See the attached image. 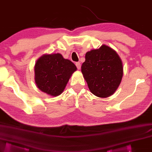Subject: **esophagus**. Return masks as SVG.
<instances>
[{"label": "esophagus", "instance_id": "34e87169", "mask_svg": "<svg viewBox=\"0 0 152 152\" xmlns=\"http://www.w3.org/2000/svg\"><path fill=\"white\" fill-rule=\"evenodd\" d=\"M76 67H77L78 69H80V63L79 62H76Z\"/></svg>", "mask_w": 152, "mask_h": 152}]
</instances>
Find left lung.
<instances>
[{
	"label": "left lung",
	"mask_w": 152,
	"mask_h": 152,
	"mask_svg": "<svg viewBox=\"0 0 152 152\" xmlns=\"http://www.w3.org/2000/svg\"><path fill=\"white\" fill-rule=\"evenodd\" d=\"M81 72L90 92L95 96L106 98L120 86L123 76L122 62L114 50L102 45L86 53Z\"/></svg>",
	"instance_id": "8db88e82"
}]
</instances>
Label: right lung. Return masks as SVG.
I'll return each instance as SVG.
<instances>
[{"label": "right lung", "instance_id": "add662e5", "mask_svg": "<svg viewBox=\"0 0 152 152\" xmlns=\"http://www.w3.org/2000/svg\"><path fill=\"white\" fill-rule=\"evenodd\" d=\"M76 70V65L69 60L63 58L61 54L44 55L35 64V83L42 92L58 96Z\"/></svg>", "mask_w": 152, "mask_h": 152}]
</instances>
